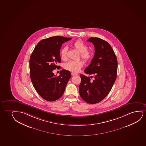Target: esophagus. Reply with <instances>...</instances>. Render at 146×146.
<instances>
[{"label": "esophagus", "mask_w": 146, "mask_h": 146, "mask_svg": "<svg viewBox=\"0 0 146 146\" xmlns=\"http://www.w3.org/2000/svg\"><path fill=\"white\" fill-rule=\"evenodd\" d=\"M71 74H72V76H76V75H78V74H76V73H74V72H71Z\"/></svg>", "instance_id": "34e87169"}]
</instances>
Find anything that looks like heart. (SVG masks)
Instances as JSON below:
<instances>
[{
  "mask_svg": "<svg viewBox=\"0 0 146 146\" xmlns=\"http://www.w3.org/2000/svg\"><path fill=\"white\" fill-rule=\"evenodd\" d=\"M72 46L80 53V57L85 62H89L93 57L92 52L87 50L88 47L83 41L78 40L74 41L72 44ZM68 48L64 47L60 51V56L63 60H66L67 58ZM83 65V62L81 60L68 61L65 63L64 68L66 70L73 72H80Z\"/></svg>",
  "mask_w": 146,
  "mask_h": 146,
  "instance_id": "b5f03b06",
  "label": "heart"
}]
</instances>
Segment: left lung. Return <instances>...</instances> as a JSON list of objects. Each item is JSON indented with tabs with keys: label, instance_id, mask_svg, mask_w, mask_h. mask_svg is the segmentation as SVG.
<instances>
[{
	"label": "left lung",
	"instance_id": "8db88e82",
	"mask_svg": "<svg viewBox=\"0 0 146 146\" xmlns=\"http://www.w3.org/2000/svg\"><path fill=\"white\" fill-rule=\"evenodd\" d=\"M87 41L94 45L95 54L84 72L94 75V80H91L89 77L80 74L79 92L83 101L94 104L103 100L112 88L117 76V61L113 48L107 41L98 37H91Z\"/></svg>",
	"mask_w": 146,
	"mask_h": 146
}]
</instances>
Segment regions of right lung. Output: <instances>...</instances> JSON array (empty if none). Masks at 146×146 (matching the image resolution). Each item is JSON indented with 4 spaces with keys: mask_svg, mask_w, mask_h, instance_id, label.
Returning <instances> with one entry per match:
<instances>
[{
    "mask_svg": "<svg viewBox=\"0 0 146 146\" xmlns=\"http://www.w3.org/2000/svg\"><path fill=\"white\" fill-rule=\"evenodd\" d=\"M72 38L55 36L40 41L33 50L30 59V76L39 95L47 101H54L62 96L71 74L62 70L60 75L53 70L60 66V51L62 45Z\"/></svg>",
    "mask_w": 146,
    "mask_h": 146,
    "instance_id": "1",
    "label": "right lung"
}]
</instances>
